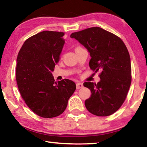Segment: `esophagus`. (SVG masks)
<instances>
[{
  "label": "esophagus",
  "mask_w": 147,
  "mask_h": 147,
  "mask_svg": "<svg viewBox=\"0 0 147 147\" xmlns=\"http://www.w3.org/2000/svg\"><path fill=\"white\" fill-rule=\"evenodd\" d=\"M82 88H83V84L81 83V82H77L76 83V89H80Z\"/></svg>",
  "instance_id": "34e87169"
}]
</instances>
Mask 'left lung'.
<instances>
[{"instance_id": "obj_1", "label": "left lung", "mask_w": 147, "mask_h": 147, "mask_svg": "<svg viewBox=\"0 0 147 147\" xmlns=\"http://www.w3.org/2000/svg\"><path fill=\"white\" fill-rule=\"evenodd\" d=\"M89 53V67L101 71L97 84L84 82L91 91L85 101L89 112L97 116H108L123 104L131 84L130 54L123 41L100 27H92L71 35Z\"/></svg>"}]
</instances>
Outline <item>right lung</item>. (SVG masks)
Here are the masks:
<instances>
[{
	"label": "right lung",
	"mask_w": 147,
	"mask_h": 147,
	"mask_svg": "<svg viewBox=\"0 0 147 147\" xmlns=\"http://www.w3.org/2000/svg\"><path fill=\"white\" fill-rule=\"evenodd\" d=\"M63 32H39L24 41L17 56L16 80L20 93L30 109L44 118L63 113L76 88L68 79L56 82L52 74L63 49Z\"/></svg>",
	"instance_id": "add662e5"
}]
</instances>
